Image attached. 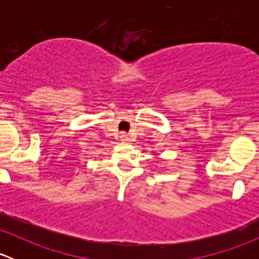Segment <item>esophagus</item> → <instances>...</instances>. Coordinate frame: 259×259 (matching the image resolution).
Segmentation results:
<instances>
[{
    "label": "esophagus",
    "instance_id": "1",
    "mask_svg": "<svg viewBox=\"0 0 259 259\" xmlns=\"http://www.w3.org/2000/svg\"><path fill=\"white\" fill-rule=\"evenodd\" d=\"M120 140H121V142H129V135L126 134V133H121V134H120Z\"/></svg>",
    "mask_w": 259,
    "mask_h": 259
}]
</instances>
